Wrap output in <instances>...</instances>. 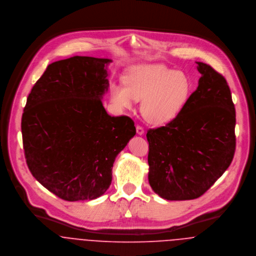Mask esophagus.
Instances as JSON below:
<instances>
[{
	"label": "esophagus",
	"instance_id": "1",
	"mask_svg": "<svg viewBox=\"0 0 256 256\" xmlns=\"http://www.w3.org/2000/svg\"><path fill=\"white\" fill-rule=\"evenodd\" d=\"M136 131H137V134L138 135H143L144 134V132H145V130H144V128L142 127V126H137L136 127Z\"/></svg>",
	"mask_w": 256,
	"mask_h": 256
}]
</instances>
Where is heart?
I'll return each instance as SVG.
<instances>
[{"mask_svg":"<svg viewBox=\"0 0 256 256\" xmlns=\"http://www.w3.org/2000/svg\"><path fill=\"white\" fill-rule=\"evenodd\" d=\"M124 86L113 84L110 100L118 110L132 108L142 100L141 112L148 122L162 125L180 113L190 92V80L180 71L162 64H146L133 68L124 78Z\"/></svg>","mask_w":256,"mask_h":256,"instance_id":"heart-1","label":"heart"}]
</instances>
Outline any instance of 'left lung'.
<instances>
[{
    "mask_svg": "<svg viewBox=\"0 0 256 256\" xmlns=\"http://www.w3.org/2000/svg\"><path fill=\"white\" fill-rule=\"evenodd\" d=\"M198 86L166 126L150 129L148 182L166 200L203 195L230 166L236 150V110L226 78L196 62Z\"/></svg>",
    "mask_w": 256,
    "mask_h": 256,
    "instance_id": "8db88e82",
    "label": "left lung"
}]
</instances>
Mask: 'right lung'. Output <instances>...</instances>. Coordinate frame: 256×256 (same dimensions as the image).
<instances>
[{"label": "right lung", "instance_id": "obj_1", "mask_svg": "<svg viewBox=\"0 0 256 256\" xmlns=\"http://www.w3.org/2000/svg\"><path fill=\"white\" fill-rule=\"evenodd\" d=\"M110 62L74 56L48 65L24 110L28 166L38 182L66 201L104 194L115 158L136 134L130 117H111L102 106Z\"/></svg>", "mask_w": 256, "mask_h": 256}]
</instances>
